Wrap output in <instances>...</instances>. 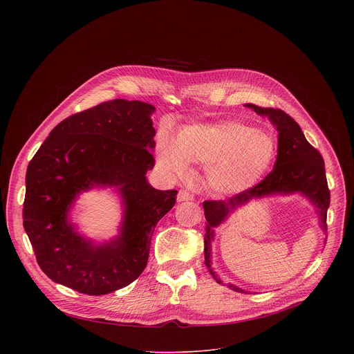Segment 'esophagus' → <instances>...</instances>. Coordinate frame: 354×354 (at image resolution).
<instances>
[{
  "label": "esophagus",
  "instance_id": "34e87169",
  "mask_svg": "<svg viewBox=\"0 0 354 354\" xmlns=\"http://www.w3.org/2000/svg\"><path fill=\"white\" fill-rule=\"evenodd\" d=\"M193 198H194V196L187 190H179V193H178V201H190Z\"/></svg>",
  "mask_w": 354,
  "mask_h": 354
}]
</instances>
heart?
Here are the masks:
<instances>
[{"instance_id": "1", "label": "heart", "mask_w": 354, "mask_h": 354, "mask_svg": "<svg viewBox=\"0 0 354 354\" xmlns=\"http://www.w3.org/2000/svg\"><path fill=\"white\" fill-rule=\"evenodd\" d=\"M274 158L272 137L238 122L216 126H187L174 145L164 141L158 160L162 168L183 174L186 164L209 169V182L223 194L241 193L254 186Z\"/></svg>"}]
</instances>
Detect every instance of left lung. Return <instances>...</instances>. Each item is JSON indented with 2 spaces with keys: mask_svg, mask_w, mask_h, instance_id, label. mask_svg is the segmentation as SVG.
<instances>
[{
  "mask_svg": "<svg viewBox=\"0 0 354 354\" xmlns=\"http://www.w3.org/2000/svg\"><path fill=\"white\" fill-rule=\"evenodd\" d=\"M257 113L265 115L276 126L279 131L277 158L274 168L255 186L231 196L228 200H206L203 203L205 216L207 220L205 234V259L210 273L212 270V239L213 228L221 224L227 216L238 206L248 203L255 197H262L272 193H294L299 192L310 197L319 209L321 227L326 231V213L330 203V192L328 187L325 162L319 151L314 148L306 138L298 123L281 109L262 108L246 104ZM214 279L221 283L216 276ZM234 291L243 292L242 288L230 284Z\"/></svg>",
  "mask_w": 354,
  "mask_h": 354,
  "instance_id": "8db88e82",
  "label": "left lung"
}]
</instances>
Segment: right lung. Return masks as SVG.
Wrapping results in <instances>:
<instances>
[{"label": "right lung", "instance_id": "add662e5", "mask_svg": "<svg viewBox=\"0 0 354 354\" xmlns=\"http://www.w3.org/2000/svg\"><path fill=\"white\" fill-rule=\"evenodd\" d=\"M156 108L115 99L59 123L26 171L24 228L37 265L53 281L89 295L133 283L145 269L151 236L175 206L176 190H157L147 179L156 160ZM93 185H116L125 201L122 234L93 245L75 232L66 213L75 196Z\"/></svg>", "mask_w": 354, "mask_h": 354}]
</instances>
